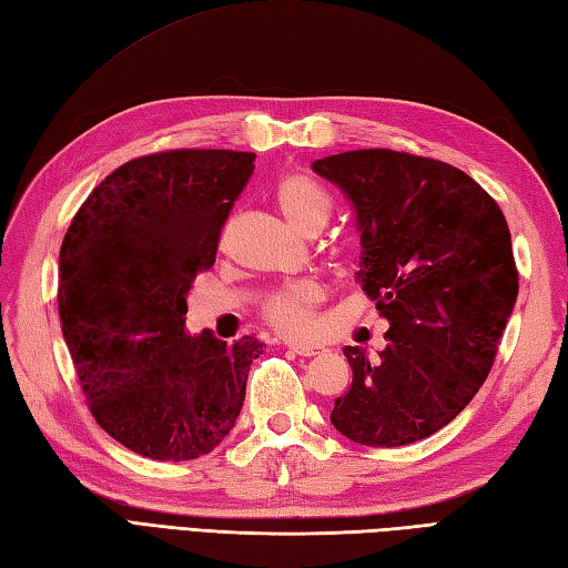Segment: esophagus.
Returning <instances> with one entry per match:
<instances>
[{"instance_id": "esophagus-1", "label": "esophagus", "mask_w": 568, "mask_h": 568, "mask_svg": "<svg viewBox=\"0 0 568 568\" xmlns=\"http://www.w3.org/2000/svg\"><path fill=\"white\" fill-rule=\"evenodd\" d=\"M290 353H297V355H305V358H310V355H320L322 353V346H310V344H287Z\"/></svg>"}]
</instances>
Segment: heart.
I'll return each instance as SVG.
<instances>
[{"label":"heart","mask_w":568,"mask_h":568,"mask_svg":"<svg viewBox=\"0 0 568 568\" xmlns=\"http://www.w3.org/2000/svg\"><path fill=\"white\" fill-rule=\"evenodd\" d=\"M275 203L293 230L302 234L320 232L332 215V197L307 174H287L275 186ZM324 300V287L314 281L290 283L275 290L261 305V314L275 332L305 336L312 332L314 310Z\"/></svg>","instance_id":"1"}]
</instances>
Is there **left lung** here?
Returning <instances> with one entry per match:
<instances>
[{"label":"left lung","instance_id":"1","mask_svg":"<svg viewBox=\"0 0 568 568\" xmlns=\"http://www.w3.org/2000/svg\"><path fill=\"white\" fill-rule=\"evenodd\" d=\"M312 169L344 191L358 220V283L389 322L387 346L353 371L332 424L353 443L399 447L450 424L496 358L518 297L510 230L465 171L394 150H353Z\"/></svg>","mask_w":568,"mask_h":568}]
</instances>
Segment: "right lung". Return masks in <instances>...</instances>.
<instances>
[{
	"instance_id": "1",
	"label": "right lung",
	"mask_w": 568,
	"mask_h": 568,
	"mask_svg": "<svg viewBox=\"0 0 568 568\" xmlns=\"http://www.w3.org/2000/svg\"><path fill=\"white\" fill-rule=\"evenodd\" d=\"M254 152L169 150L105 176L60 246L58 310L91 416L142 457L183 463L242 412L261 341L186 332V293L215 263Z\"/></svg>"
}]
</instances>
